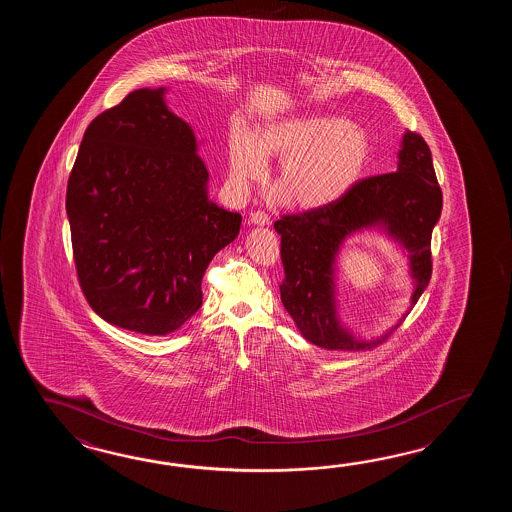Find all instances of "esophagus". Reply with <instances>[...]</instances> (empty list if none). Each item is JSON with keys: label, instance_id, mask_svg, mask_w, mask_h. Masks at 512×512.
Instances as JSON below:
<instances>
[{"label": "esophagus", "instance_id": "esophagus-1", "mask_svg": "<svg viewBox=\"0 0 512 512\" xmlns=\"http://www.w3.org/2000/svg\"><path fill=\"white\" fill-rule=\"evenodd\" d=\"M251 223L258 225V227H267V225H271V218L265 212L258 210V212H252Z\"/></svg>", "mask_w": 512, "mask_h": 512}]
</instances>
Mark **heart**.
I'll list each match as a JSON object with an SVG mask.
<instances>
[{
  "label": "heart",
  "mask_w": 512,
  "mask_h": 512,
  "mask_svg": "<svg viewBox=\"0 0 512 512\" xmlns=\"http://www.w3.org/2000/svg\"><path fill=\"white\" fill-rule=\"evenodd\" d=\"M267 159H278L274 197L300 210L333 205L366 174L371 139L366 128L338 115L311 113L280 119L229 144L230 174L245 188L267 174Z\"/></svg>",
  "instance_id": "1"
}]
</instances>
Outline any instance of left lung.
Here are the masks:
<instances>
[{
	"mask_svg": "<svg viewBox=\"0 0 512 512\" xmlns=\"http://www.w3.org/2000/svg\"><path fill=\"white\" fill-rule=\"evenodd\" d=\"M397 155L399 163L393 174L362 179L333 205L282 216L274 223V230L282 236L283 307L293 316L302 337L318 348L371 349L392 333L393 327L381 338L360 340L338 320L337 256L351 234L379 229L408 252L414 278L410 309L430 282V241L441 218L443 194L432 153L419 133L406 131Z\"/></svg>",
	"mask_w": 512,
	"mask_h": 512,
	"instance_id": "obj_1",
	"label": "left lung"
}]
</instances>
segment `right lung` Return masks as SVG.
<instances>
[{
    "label": "right lung",
    "instance_id": "add662e5",
    "mask_svg": "<svg viewBox=\"0 0 512 512\" xmlns=\"http://www.w3.org/2000/svg\"><path fill=\"white\" fill-rule=\"evenodd\" d=\"M137 89L87 126L67 183L78 282L113 326L166 335L203 304L208 263L236 240L241 216L208 199L190 124Z\"/></svg>",
    "mask_w": 512,
    "mask_h": 512
}]
</instances>
